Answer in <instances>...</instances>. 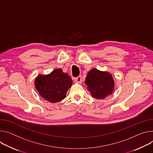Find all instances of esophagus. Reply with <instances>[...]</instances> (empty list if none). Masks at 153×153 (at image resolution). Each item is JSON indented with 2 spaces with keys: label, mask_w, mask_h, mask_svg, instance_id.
<instances>
[{
  "label": "esophagus",
  "mask_w": 153,
  "mask_h": 153,
  "mask_svg": "<svg viewBox=\"0 0 153 153\" xmlns=\"http://www.w3.org/2000/svg\"><path fill=\"white\" fill-rule=\"evenodd\" d=\"M74 80L76 82H78V83H81L82 82V78H81V75H79L78 76L74 78Z\"/></svg>",
  "instance_id": "obj_1"
}]
</instances>
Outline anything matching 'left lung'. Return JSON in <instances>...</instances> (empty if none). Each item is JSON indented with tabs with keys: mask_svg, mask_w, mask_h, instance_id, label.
<instances>
[{
	"mask_svg": "<svg viewBox=\"0 0 153 153\" xmlns=\"http://www.w3.org/2000/svg\"><path fill=\"white\" fill-rule=\"evenodd\" d=\"M85 83L92 97L103 99L111 94L114 88V81L112 75L106 72L93 69L88 73Z\"/></svg>",
	"mask_w": 153,
	"mask_h": 153,
	"instance_id": "obj_1",
	"label": "left lung"
}]
</instances>
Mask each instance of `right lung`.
<instances>
[{"instance_id":"add662e5","label":"right lung","mask_w":153,"mask_h":153,"mask_svg":"<svg viewBox=\"0 0 153 153\" xmlns=\"http://www.w3.org/2000/svg\"><path fill=\"white\" fill-rule=\"evenodd\" d=\"M72 84L70 76L61 69H55L47 75H39L35 79V86L41 96L51 103L64 99L66 92Z\"/></svg>"}]
</instances>
